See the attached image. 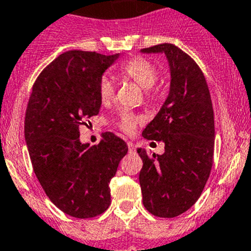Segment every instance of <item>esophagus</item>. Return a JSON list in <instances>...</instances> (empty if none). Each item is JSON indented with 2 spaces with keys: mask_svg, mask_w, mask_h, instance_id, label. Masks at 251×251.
Returning <instances> with one entry per match:
<instances>
[{
  "mask_svg": "<svg viewBox=\"0 0 251 251\" xmlns=\"http://www.w3.org/2000/svg\"><path fill=\"white\" fill-rule=\"evenodd\" d=\"M127 146H128V151H130V152H134L135 151L134 144H132V142H127Z\"/></svg>",
  "mask_w": 251,
  "mask_h": 251,
  "instance_id": "esophagus-1",
  "label": "esophagus"
}]
</instances>
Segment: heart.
Returning a JSON list of instances; mask_svg holds the SVG:
<instances>
[{"instance_id":"heart-1","label":"heart","mask_w":251,"mask_h":251,"mask_svg":"<svg viewBox=\"0 0 251 251\" xmlns=\"http://www.w3.org/2000/svg\"><path fill=\"white\" fill-rule=\"evenodd\" d=\"M117 74L121 77L134 81L145 90H150L159 77L157 67L148 58L140 57V56L132 57L124 62L117 70ZM99 96L103 103L109 102L114 99L115 85L111 78L106 77V76L100 78V81H99ZM140 121H141V117L137 116V115L128 111H123L119 116L117 126L125 132H131Z\"/></svg>"}]
</instances>
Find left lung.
<instances>
[{"label":"left lung","instance_id":"8db88e82","mask_svg":"<svg viewBox=\"0 0 251 251\" xmlns=\"http://www.w3.org/2000/svg\"><path fill=\"white\" fill-rule=\"evenodd\" d=\"M142 52H164L171 74L168 99L142 131L145 139L164 141L165 152L137 149L142 160V202L152 215L175 218L198 201L213 168V103L204 74L181 49L161 44L142 49Z\"/></svg>","mask_w":251,"mask_h":251}]
</instances>
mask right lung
<instances>
[{
    "mask_svg": "<svg viewBox=\"0 0 251 251\" xmlns=\"http://www.w3.org/2000/svg\"><path fill=\"white\" fill-rule=\"evenodd\" d=\"M116 55L67 51L36 78L25 116L33 171L49 199L74 218L100 215L110 206L109 184L126 142L105 132L96 145L80 142V126L100 111L99 81Z\"/></svg>",
    "mask_w": 251,
    "mask_h": 251,
    "instance_id": "obj_1",
    "label": "right lung"
}]
</instances>
